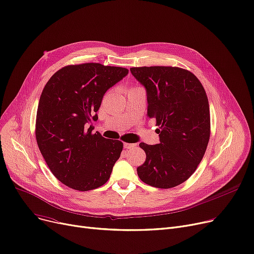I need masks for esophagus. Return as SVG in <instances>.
Here are the masks:
<instances>
[{
  "mask_svg": "<svg viewBox=\"0 0 254 254\" xmlns=\"http://www.w3.org/2000/svg\"><path fill=\"white\" fill-rule=\"evenodd\" d=\"M136 146V144H134V143H125L124 144V147L126 149H130V148H134Z\"/></svg>",
  "mask_w": 254,
  "mask_h": 254,
  "instance_id": "34e87169",
  "label": "esophagus"
}]
</instances>
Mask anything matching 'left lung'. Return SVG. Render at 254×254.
I'll list each match as a JSON object with an SVG mask.
<instances>
[{
    "label": "left lung",
    "mask_w": 254,
    "mask_h": 254,
    "mask_svg": "<svg viewBox=\"0 0 254 254\" xmlns=\"http://www.w3.org/2000/svg\"><path fill=\"white\" fill-rule=\"evenodd\" d=\"M145 87L147 115L154 118L160 143H140L144 164L137 168L140 180L169 189L188 180L206 150L211 134L207 96L200 81L189 70L172 66L131 67Z\"/></svg>",
    "instance_id": "1"
}]
</instances>
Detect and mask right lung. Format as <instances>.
Wrapping results in <instances>:
<instances>
[{
  "label": "right lung",
  "instance_id": "add662e5",
  "mask_svg": "<svg viewBox=\"0 0 254 254\" xmlns=\"http://www.w3.org/2000/svg\"><path fill=\"white\" fill-rule=\"evenodd\" d=\"M128 69L100 63L67 65L55 72L42 93L36 116V140L52 173L65 186L89 191L108 182L124 143L86 129L97 119L106 91Z\"/></svg>",
  "mask_w": 254,
  "mask_h": 254
}]
</instances>
